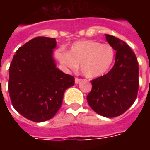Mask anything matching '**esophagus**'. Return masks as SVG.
<instances>
[{
  "label": "esophagus",
  "instance_id": "1",
  "mask_svg": "<svg viewBox=\"0 0 150 150\" xmlns=\"http://www.w3.org/2000/svg\"><path fill=\"white\" fill-rule=\"evenodd\" d=\"M81 81V79H79V78H75V83L76 84H78L79 82Z\"/></svg>",
  "mask_w": 150,
  "mask_h": 150
}]
</instances>
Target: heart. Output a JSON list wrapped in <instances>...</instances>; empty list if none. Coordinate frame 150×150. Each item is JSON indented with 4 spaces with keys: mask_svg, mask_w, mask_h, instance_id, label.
<instances>
[{
    "mask_svg": "<svg viewBox=\"0 0 150 150\" xmlns=\"http://www.w3.org/2000/svg\"><path fill=\"white\" fill-rule=\"evenodd\" d=\"M57 58L67 68L81 71L88 78H97L108 71L115 59V50L109 44L84 40L76 42L68 52L58 51Z\"/></svg>",
    "mask_w": 150,
    "mask_h": 150,
    "instance_id": "1",
    "label": "heart"
}]
</instances>
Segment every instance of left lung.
I'll use <instances>...</instances> for the list:
<instances>
[{"label": "left lung", "instance_id": "8db88e82", "mask_svg": "<svg viewBox=\"0 0 150 150\" xmlns=\"http://www.w3.org/2000/svg\"><path fill=\"white\" fill-rule=\"evenodd\" d=\"M116 51L115 64L106 75L91 80L92 89L87 100L100 116H120L134 103L139 88V67L135 54L124 41L105 34Z\"/></svg>", "mask_w": 150, "mask_h": 150}]
</instances>
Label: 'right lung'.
<instances>
[{
    "mask_svg": "<svg viewBox=\"0 0 150 150\" xmlns=\"http://www.w3.org/2000/svg\"><path fill=\"white\" fill-rule=\"evenodd\" d=\"M55 38H34L16 51L9 67L8 93L21 116L42 122L55 116L64 92L75 78L56 67L53 51Z\"/></svg>",
    "mask_w": 150,
    "mask_h": 150,
    "instance_id": "add662e5",
    "label": "right lung"
}]
</instances>
